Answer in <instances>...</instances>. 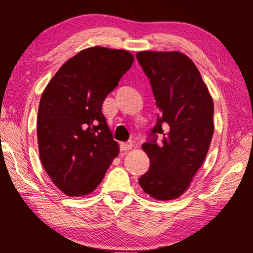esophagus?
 <instances>
[{"label":"esophagus","instance_id":"esophagus-1","mask_svg":"<svg viewBox=\"0 0 253 253\" xmlns=\"http://www.w3.org/2000/svg\"><path fill=\"white\" fill-rule=\"evenodd\" d=\"M133 147L132 141H127V143H121L120 144V150L121 151H128Z\"/></svg>","mask_w":253,"mask_h":253}]
</instances>
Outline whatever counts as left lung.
Returning <instances> with one entry per match:
<instances>
[{
  "mask_svg": "<svg viewBox=\"0 0 253 253\" xmlns=\"http://www.w3.org/2000/svg\"><path fill=\"white\" fill-rule=\"evenodd\" d=\"M136 59L150 80L157 108L156 126L143 150L150 158L139 178L153 199H177L189 187L213 138L214 104L193 60L181 52L144 51ZM158 135L164 136L156 144Z\"/></svg>",
  "mask_w": 253,
  "mask_h": 253,
  "instance_id": "8db88e82",
  "label": "left lung"
}]
</instances>
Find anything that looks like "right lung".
I'll return each mask as SVG.
<instances>
[{"mask_svg":"<svg viewBox=\"0 0 253 253\" xmlns=\"http://www.w3.org/2000/svg\"><path fill=\"white\" fill-rule=\"evenodd\" d=\"M133 62L128 51L85 48L64 64L43 90L37 121L40 161L66 195L94 191L119 155L102 103Z\"/></svg>","mask_w":253,"mask_h":253,"instance_id":"obj_1","label":"right lung"}]
</instances>
